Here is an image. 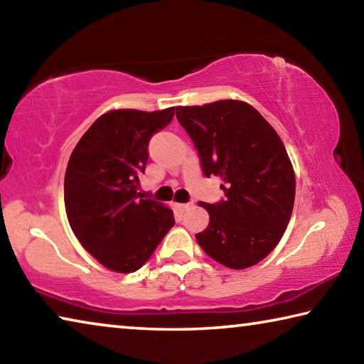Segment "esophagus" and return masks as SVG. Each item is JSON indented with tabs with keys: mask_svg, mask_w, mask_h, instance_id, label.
Segmentation results:
<instances>
[{
	"mask_svg": "<svg viewBox=\"0 0 364 364\" xmlns=\"http://www.w3.org/2000/svg\"><path fill=\"white\" fill-rule=\"evenodd\" d=\"M191 207H193V202H188V204H180V210L186 212L188 208H191Z\"/></svg>",
	"mask_w": 364,
	"mask_h": 364,
	"instance_id": "esophagus-1",
	"label": "esophagus"
}]
</instances>
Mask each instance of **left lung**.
Here are the masks:
<instances>
[{"label": "left lung", "instance_id": "obj_1", "mask_svg": "<svg viewBox=\"0 0 364 364\" xmlns=\"http://www.w3.org/2000/svg\"><path fill=\"white\" fill-rule=\"evenodd\" d=\"M204 175L220 176L225 200L202 205L210 215L196 234L208 257L231 269L254 267L284 234L295 199V175L274 128L242 101L176 107Z\"/></svg>", "mask_w": 364, "mask_h": 364}]
</instances>
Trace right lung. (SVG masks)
Here are the masks:
<instances>
[{"label":"right lung","mask_w":364,"mask_h":364,"mask_svg":"<svg viewBox=\"0 0 364 364\" xmlns=\"http://www.w3.org/2000/svg\"><path fill=\"white\" fill-rule=\"evenodd\" d=\"M173 115L175 107L110 110L88 128L67 164L64 202L72 231L88 254L117 273L143 267L175 225L171 208L138 199L149 139Z\"/></svg>","instance_id":"obj_1"}]
</instances>
